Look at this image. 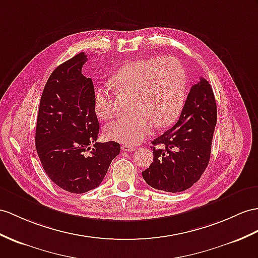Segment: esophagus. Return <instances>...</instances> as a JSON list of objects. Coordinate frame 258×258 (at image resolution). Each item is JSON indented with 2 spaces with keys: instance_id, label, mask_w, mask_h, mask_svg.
I'll return each mask as SVG.
<instances>
[{
  "instance_id": "1",
  "label": "esophagus",
  "mask_w": 258,
  "mask_h": 258,
  "mask_svg": "<svg viewBox=\"0 0 258 258\" xmlns=\"http://www.w3.org/2000/svg\"><path fill=\"white\" fill-rule=\"evenodd\" d=\"M121 150L124 151V152H133V151L136 150V147L131 146V144H122Z\"/></svg>"
}]
</instances>
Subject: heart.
I'll return each mask as SVG.
<instances>
[{
    "label": "heart",
    "instance_id": "heart-1",
    "mask_svg": "<svg viewBox=\"0 0 258 258\" xmlns=\"http://www.w3.org/2000/svg\"><path fill=\"white\" fill-rule=\"evenodd\" d=\"M114 83L136 95L133 104L136 111L119 117L105 128L106 137L118 142H141L151 135L155 124L166 127L173 123L185 102V69L171 55L129 62L116 73ZM95 110L105 120L115 115L114 92L109 87L96 91Z\"/></svg>",
    "mask_w": 258,
    "mask_h": 258
}]
</instances>
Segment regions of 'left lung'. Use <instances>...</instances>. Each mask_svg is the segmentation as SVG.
Segmentation results:
<instances>
[{
    "instance_id": "obj_1",
    "label": "left lung",
    "mask_w": 258,
    "mask_h": 258,
    "mask_svg": "<svg viewBox=\"0 0 258 258\" xmlns=\"http://www.w3.org/2000/svg\"><path fill=\"white\" fill-rule=\"evenodd\" d=\"M216 123L212 87L200 78L188 93L178 121L152 141L153 162L142 172L147 184L168 192L190 188L208 166Z\"/></svg>"
}]
</instances>
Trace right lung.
I'll return each mask as SVG.
<instances>
[{"instance_id":"right-lung-1","label":"right lung","mask_w":258,"mask_h":258,"mask_svg":"<svg viewBox=\"0 0 258 258\" xmlns=\"http://www.w3.org/2000/svg\"><path fill=\"white\" fill-rule=\"evenodd\" d=\"M81 52L54 69L43 89L35 143L48 177L62 189L83 194L102 183L120 152L115 141L96 142L99 123L91 78L82 74ZM95 143L94 148L90 143Z\"/></svg>"}]
</instances>
